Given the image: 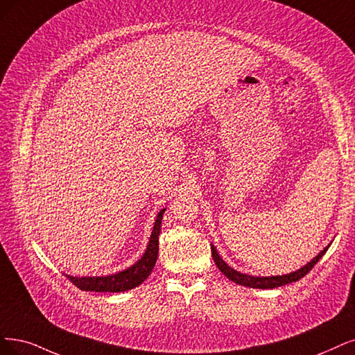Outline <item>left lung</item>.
I'll list each match as a JSON object with an SVG mask.
<instances>
[{"mask_svg": "<svg viewBox=\"0 0 355 355\" xmlns=\"http://www.w3.org/2000/svg\"><path fill=\"white\" fill-rule=\"evenodd\" d=\"M331 244H327L323 250L316 256L313 257L307 265H304L303 268L297 269L295 272L291 273H286V275H277V277H253V275H247V273H241L239 270L232 269L231 266H228V263H225L222 257L219 256L216 247L212 244L211 245V250H212V257L215 260V265L218 266V269L225 275V277L235 282L239 285L243 286H248V288H259V290H272V288H277V286H282L286 284H291V282H297L298 279H301L303 277L313 269V266L318 263V261L322 259V256L327 252V248H329Z\"/></svg>", "mask_w": 355, "mask_h": 355, "instance_id": "obj_1", "label": "left lung"}]
</instances>
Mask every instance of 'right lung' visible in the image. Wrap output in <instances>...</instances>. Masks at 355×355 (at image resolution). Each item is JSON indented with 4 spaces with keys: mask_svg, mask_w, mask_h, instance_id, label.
<instances>
[{
    "mask_svg": "<svg viewBox=\"0 0 355 355\" xmlns=\"http://www.w3.org/2000/svg\"><path fill=\"white\" fill-rule=\"evenodd\" d=\"M165 211L166 207L157 214L146 250L133 266L121 272L107 275V277H71V275H67V278H70V281L80 290L95 293H124L139 286L155 268L157 250H159V232Z\"/></svg>",
    "mask_w": 355,
    "mask_h": 355,
    "instance_id": "add662e5",
    "label": "right lung"
}]
</instances>
